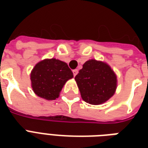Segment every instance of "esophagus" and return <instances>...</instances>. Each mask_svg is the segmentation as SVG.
Segmentation results:
<instances>
[{"label":"esophagus","mask_w":148,"mask_h":148,"mask_svg":"<svg viewBox=\"0 0 148 148\" xmlns=\"http://www.w3.org/2000/svg\"><path fill=\"white\" fill-rule=\"evenodd\" d=\"M77 73H78V71H77V69H75V70H74V71H73V74H74V76H76Z\"/></svg>","instance_id":"1"}]
</instances>
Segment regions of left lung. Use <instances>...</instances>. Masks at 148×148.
<instances>
[{"label":"left lung","instance_id":"obj_1","mask_svg":"<svg viewBox=\"0 0 148 148\" xmlns=\"http://www.w3.org/2000/svg\"><path fill=\"white\" fill-rule=\"evenodd\" d=\"M74 79L82 100L95 106L110 99L117 87V77L111 66L96 59L86 62Z\"/></svg>","mask_w":148,"mask_h":148}]
</instances>
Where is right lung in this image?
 <instances>
[{
  "mask_svg": "<svg viewBox=\"0 0 148 148\" xmlns=\"http://www.w3.org/2000/svg\"><path fill=\"white\" fill-rule=\"evenodd\" d=\"M74 77L66 62L56 58L39 62L31 72V85L37 96L52 101L58 98L62 87Z\"/></svg>",
  "mask_w": 148,
  "mask_h": 148,
  "instance_id": "obj_1",
  "label": "right lung"
}]
</instances>
